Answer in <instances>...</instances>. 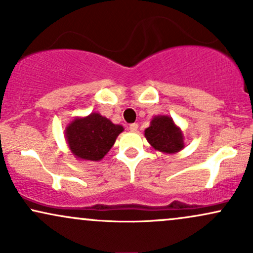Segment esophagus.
Listing matches in <instances>:
<instances>
[{"instance_id": "esophagus-1", "label": "esophagus", "mask_w": 253, "mask_h": 253, "mask_svg": "<svg viewBox=\"0 0 253 253\" xmlns=\"http://www.w3.org/2000/svg\"><path fill=\"white\" fill-rule=\"evenodd\" d=\"M138 127H139L138 124H130L128 128H129L130 132H136V130H138Z\"/></svg>"}]
</instances>
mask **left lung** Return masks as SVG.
Instances as JSON below:
<instances>
[{
	"label": "left lung",
	"instance_id": "1",
	"mask_svg": "<svg viewBox=\"0 0 253 253\" xmlns=\"http://www.w3.org/2000/svg\"><path fill=\"white\" fill-rule=\"evenodd\" d=\"M145 136L151 146L162 152L175 153L184 147L181 129L170 117L153 118L151 126L145 129Z\"/></svg>",
	"mask_w": 253,
	"mask_h": 253
}]
</instances>
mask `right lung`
Returning a JSON list of instances; mask_svg holds the SVG:
<instances>
[{
	"instance_id": "obj_1",
	"label": "right lung",
	"mask_w": 253,
	"mask_h": 253,
	"mask_svg": "<svg viewBox=\"0 0 253 253\" xmlns=\"http://www.w3.org/2000/svg\"><path fill=\"white\" fill-rule=\"evenodd\" d=\"M123 130L124 127L120 125H114L102 115L91 113L69 125L66 141L77 158L96 162L103 158Z\"/></svg>"
}]
</instances>
